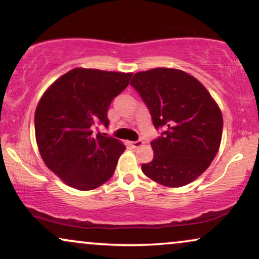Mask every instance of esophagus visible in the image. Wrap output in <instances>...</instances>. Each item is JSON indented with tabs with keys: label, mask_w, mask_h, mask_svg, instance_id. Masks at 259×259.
I'll return each instance as SVG.
<instances>
[{
	"label": "esophagus",
	"mask_w": 259,
	"mask_h": 259,
	"mask_svg": "<svg viewBox=\"0 0 259 259\" xmlns=\"http://www.w3.org/2000/svg\"><path fill=\"white\" fill-rule=\"evenodd\" d=\"M144 145V142L142 140H138V141H135V142H131V147H133L134 149H138L141 147H143Z\"/></svg>",
	"instance_id": "34e87169"
}]
</instances>
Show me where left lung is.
Returning <instances> with one entry per match:
<instances>
[{
    "mask_svg": "<svg viewBox=\"0 0 259 259\" xmlns=\"http://www.w3.org/2000/svg\"><path fill=\"white\" fill-rule=\"evenodd\" d=\"M130 85L149 109L161 136L151 142L154 159L145 176L169 188L195 181L220 149L223 117L201 82L177 69L156 68L134 75Z\"/></svg>",
    "mask_w": 259,
    "mask_h": 259,
    "instance_id": "left-lung-1",
    "label": "left lung"
}]
</instances>
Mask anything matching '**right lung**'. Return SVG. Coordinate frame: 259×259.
<instances>
[{
  "label": "right lung",
  "mask_w": 259,
  "mask_h": 259,
  "mask_svg": "<svg viewBox=\"0 0 259 259\" xmlns=\"http://www.w3.org/2000/svg\"><path fill=\"white\" fill-rule=\"evenodd\" d=\"M133 74L72 69L54 82L36 108L35 135L43 161L62 181L93 190L111 178L125 147L94 126H109L108 109Z\"/></svg>",
  "instance_id": "add662e5"
}]
</instances>
